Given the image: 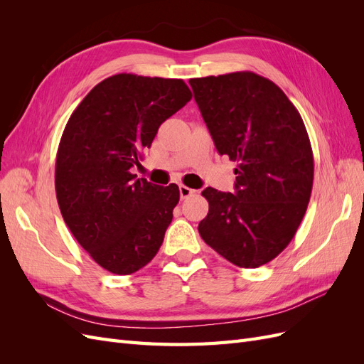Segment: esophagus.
Instances as JSON below:
<instances>
[{
    "instance_id": "1",
    "label": "esophagus",
    "mask_w": 364,
    "mask_h": 364,
    "mask_svg": "<svg viewBox=\"0 0 364 364\" xmlns=\"http://www.w3.org/2000/svg\"><path fill=\"white\" fill-rule=\"evenodd\" d=\"M179 193H181V199L183 200V199H188V197H191L196 191L191 190V188H188V186L181 185V186H179Z\"/></svg>"
}]
</instances>
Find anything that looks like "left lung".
Listing matches in <instances>:
<instances>
[{"instance_id":"obj_1","label":"left lung","mask_w":364,"mask_h":364,"mask_svg":"<svg viewBox=\"0 0 364 364\" xmlns=\"http://www.w3.org/2000/svg\"><path fill=\"white\" fill-rule=\"evenodd\" d=\"M194 100L220 155L237 162L235 191L208 186L199 234L238 267L267 264L289 246L310 202L314 161L297 109L250 71L191 79Z\"/></svg>"}]
</instances>
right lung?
I'll use <instances>...</instances> for the list:
<instances>
[{"label": "right lung", "instance_id": "add662e5", "mask_svg": "<svg viewBox=\"0 0 364 364\" xmlns=\"http://www.w3.org/2000/svg\"><path fill=\"white\" fill-rule=\"evenodd\" d=\"M191 97L181 79L115 74L92 87L65 126L58 203L74 238L107 272L135 273L162 245L179 186L135 179L130 168Z\"/></svg>", "mask_w": 364, "mask_h": 364}]
</instances>
